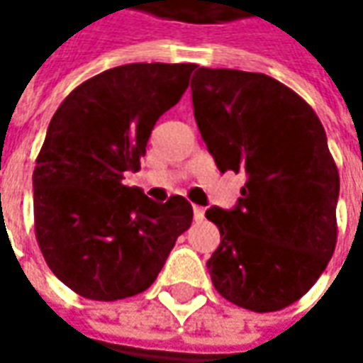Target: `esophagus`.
I'll use <instances>...</instances> for the list:
<instances>
[{"instance_id": "1", "label": "esophagus", "mask_w": 363, "mask_h": 363, "mask_svg": "<svg viewBox=\"0 0 363 363\" xmlns=\"http://www.w3.org/2000/svg\"><path fill=\"white\" fill-rule=\"evenodd\" d=\"M203 214H206V210H203L202 206H194V220L196 222H202Z\"/></svg>"}]
</instances>
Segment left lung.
Returning <instances> with one entry per match:
<instances>
[{
    "label": "left lung",
    "mask_w": 363,
    "mask_h": 363,
    "mask_svg": "<svg viewBox=\"0 0 363 363\" xmlns=\"http://www.w3.org/2000/svg\"><path fill=\"white\" fill-rule=\"evenodd\" d=\"M194 117L218 169L244 174L234 208L206 216L220 246L206 262L216 291L269 313L301 299L335 250L340 174L313 108L279 80L198 68Z\"/></svg>",
    "instance_id": "8db88e82"
}]
</instances>
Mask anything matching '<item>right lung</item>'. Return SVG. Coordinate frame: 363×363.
Instances as JSON below:
<instances>
[{
	"label": "right lung",
	"mask_w": 363,
	"mask_h": 363,
	"mask_svg": "<svg viewBox=\"0 0 363 363\" xmlns=\"http://www.w3.org/2000/svg\"><path fill=\"white\" fill-rule=\"evenodd\" d=\"M194 68H111L77 86L50 121L34 169L35 238L50 271L86 299L145 291L191 224L184 196L157 203L123 179L139 169L155 123L177 105Z\"/></svg>",
	"instance_id": "obj_1"
}]
</instances>
